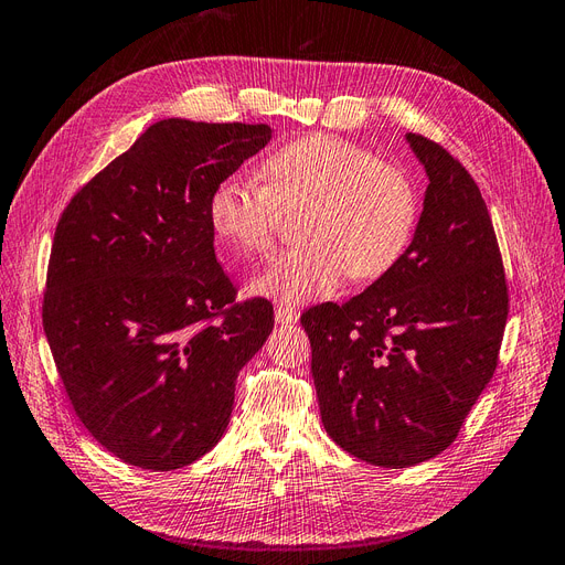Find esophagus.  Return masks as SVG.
Instances as JSON below:
<instances>
[{"mask_svg": "<svg viewBox=\"0 0 565 565\" xmlns=\"http://www.w3.org/2000/svg\"><path fill=\"white\" fill-rule=\"evenodd\" d=\"M298 317H300L298 310L288 308V305H277V308H274V319H277V324H296Z\"/></svg>", "mask_w": 565, "mask_h": 565, "instance_id": "34e87169", "label": "esophagus"}]
</instances>
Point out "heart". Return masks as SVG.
<instances>
[{
  "mask_svg": "<svg viewBox=\"0 0 565 565\" xmlns=\"http://www.w3.org/2000/svg\"><path fill=\"white\" fill-rule=\"evenodd\" d=\"M253 184L222 180L207 199V222L232 255H263L284 215L299 213L305 241L277 255L250 291L281 305L333 296L350 277L372 281L407 253L418 220L405 170L333 135H305L269 151Z\"/></svg>",
  "mask_w": 565,
  "mask_h": 565,
  "instance_id": "b5f03b06",
  "label": "heart"
}]
</instances>
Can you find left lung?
I'll return each mask as SVG.
<instances>
[{"instance_id":"8db88e82","label":"left lung","mask_w":565,"mask_h":565,"mask_svg":"<svg viewBox=\"0 0 565 565\" xmlns=\"http://www.w3.org/2000/svg\"><path fill=\"white\" fill-rule=\"evenodd\" d=\"M405 139L428 177L407 253L364 294L300 317L329 438L383 469L428 461L455 443L494 374L509 315L473 177L440 143Z\"/></svg>"}]
</instances>
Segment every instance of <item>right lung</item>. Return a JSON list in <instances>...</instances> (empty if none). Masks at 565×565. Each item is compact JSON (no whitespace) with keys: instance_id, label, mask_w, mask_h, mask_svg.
<instances>
[{"instance_id":"1","label":"right lung","mask_w":565,"mask_h":565,"mask_svg":"<svg viewBox=\"0 0 565 565\" xmlns=\"http://www.w3.org/2000/svg\"><path fill=\"white\" fill-rule=\"evenodd\" d=\"M269 139V125L160 120L58 220L44 333L79 422L125 463L211 452L274 329L269 300H234L207 222L213 189Z\"/></svg>"}]
</instances>
